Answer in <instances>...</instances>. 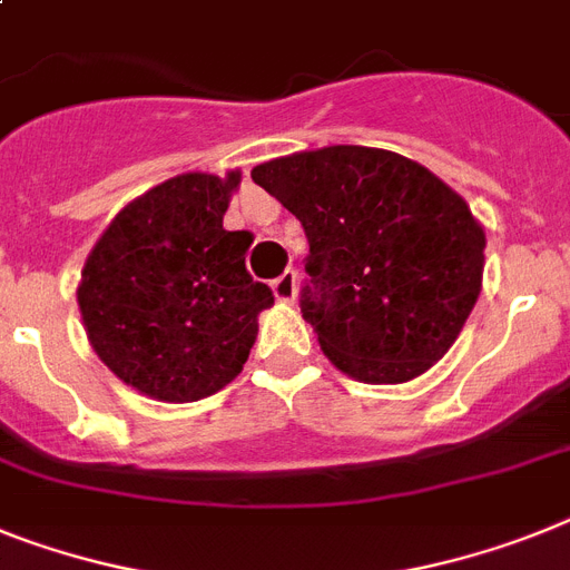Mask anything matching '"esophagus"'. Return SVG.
Here are the masks:
<instances>
[{
  "mask_svg": "<svg viewBox=\"0 0 570 570\" xmlns=\"http://www.w3.org/2000/svg\"><path fill=\"white\" fill-rule=\"evenodd\" d=\"M272 293H275V298L281 301V304H293L295 301V272L286 269L284 275H277L275 281H272Z\"/></svg>",
  "mask_w": 570,
  "mask_h": 570,
  "instance_id": "obj_1",
  "label": "esophagus"
}]
</instances>
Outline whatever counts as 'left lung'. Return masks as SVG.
<instances>
[{
    "label": "left lung",
    "instance_id": "1",
    "mask_svg": "<svg viewBox=\"0 0 570 570\" xmlns=\"http://www.w3.org/2000/svg\"><path fill=\"white\" fill-rule=\"evenodd\" d=\"M252 179L304 226L301 313L351 380L400 385L461 336L481 295L484 226L446 181L380 147L263 161Z\"/></svg>",
    "mask_w": 570,
    "mask_h": 570
}]
</instances>
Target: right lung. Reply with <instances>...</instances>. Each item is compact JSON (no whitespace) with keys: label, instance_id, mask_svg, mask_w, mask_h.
<instances>
[{"label":"right lung","instance_id":"obj_1","mask_svg":"<svg viewBox=\"0 0 570 570\" xmlns=\"http://www.w3.org/2000/svg\"><path fill=\"white\" fill-rule=\"evenodd\" d=\"M240 170L179 174L127 203L83 263L78 307L98 358L138 394L196 403L246 365L275 304L246 272L252 234L223 217Z\"/></svg>","mask_w":570,"mask_h":570}]
</instances>
